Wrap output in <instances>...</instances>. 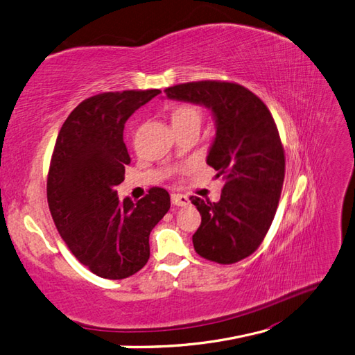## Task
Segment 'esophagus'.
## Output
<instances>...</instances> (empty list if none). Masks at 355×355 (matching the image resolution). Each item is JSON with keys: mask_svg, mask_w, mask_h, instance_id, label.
Returning a JSON list of instances; mask_svg holds the SVG:
<instances>
[{"mask_svg": "<svg viewBox=\"0 0 355 355\" xmlns=\"http://www.w3.org/2000/svg\"><path fill=\"white\" fill-rule=\"evenodd\" d=\"M171 199H172V204L178 205V207H184L189 204V198L186 195H181V193H172Z\"/></svg>", "mask_w": 355, "mask_h": 355, "instance_id": "1", "label": "esophagus"}]
</instances>
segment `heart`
<instances>
[{
  "instance_id": "heart-1",
  "label": "heart",
  "mask_w": 355,
  "mask_h": 355,
  "mask_svg": "<svg viewBox=\"0 0 355 355\" xmlns=\"http://www.w3.org/2000/svg\"><path fill=\"white\" fill-rule=\"evenodd\" d=\"M172 125L201 124V111L193 105H178L171 115Z\"/></svg>"
}]
</instances>
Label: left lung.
Instances as JSON below:
<instances>
[{"label":"left lung","mask_w":355,"mask_h":355,"mask_svg":"<svg viewBox=\"0 0 355 355\" xmlns=\"http://www.w3.org/2000/svg\"><path fill=\"white\" fill-rule=\"evenodd\" d=\"M165 93L213 114L216 138L207 163L225 186L217 202L190 198L201 214L192 240L199 257L234 264L259 248L277 210L285 154L276 123L258 96L234 83L199 80L169 87Z\"/></svg>","instance_id":"8db88e82"}]
</instances>
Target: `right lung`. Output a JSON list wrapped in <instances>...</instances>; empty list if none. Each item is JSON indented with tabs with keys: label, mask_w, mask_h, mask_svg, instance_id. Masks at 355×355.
Returning <instances> with one entry per match:
<instances>
[{
	"label": "right lung",
	"mask_w": 355,
	"mask_h": 355,
	"mask_svg": "<svg viewBox=\"0 0 355 355\" xmlns=\"http://www.w3.org/2000/svg\"><path fill=\"white\" fill-rule=\"evenodd\" d=\"M160 89L102 93L79 103L62 124L51 159L48 204L76 259L103 279H125L150 258V232L171 207L165 189L138 202L116 186L130 163L123 141L129 116Z\"/></svg>",
	"instance_id": "right-lung-1"
}]
</instances>
